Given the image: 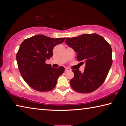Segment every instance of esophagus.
I'll use <instances>...</instances> for the list:
<instances>
[{"label":"esophagus","instance_id":"34e87169","mask_svg":"<svg viewBox=\"0 0 126 126\" xmlns=\"http://www.w3.org/2000/svg\"><path fill=\"white\" fill-rule=\"evenodd\" d=\"M71 71V69H70L69 68H65V72H68V71Z\"/></svg>","mask_w":126,"mask_h":126}]
</instances>
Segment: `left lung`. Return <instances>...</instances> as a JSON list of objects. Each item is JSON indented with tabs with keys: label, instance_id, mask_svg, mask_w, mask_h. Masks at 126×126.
I'll use <instances>...</instances> for the list:
<instances>
[{
	"label": "left lung",
	"instance_id": "8db88e82",
	"mask_svg": "<svg viewBox=\"0 0 126 126\" xmlns=\"http://www.w3.org/2000/svg\"><path fill=\"white\" fill-rule=\"evenodd\" d=\"M65 43L77 54L78 61H84L86 67L81 73L73 69L74 77L70 84L74 91L88 93L94 91L103 83L112 64V51L110 44L97 34L67 38Z\"/></svg>",
	"mask_w": 126,
	"mask_h": 126
}]
</instances>
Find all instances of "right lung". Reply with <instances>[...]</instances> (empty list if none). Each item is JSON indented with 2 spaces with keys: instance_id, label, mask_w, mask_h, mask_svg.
I'll return each mask as SVG.
<instances>
[{
  "instance_id": "add662e5",
  "label": "right lung",
  "mask_w": 126,
  "mask_h": 126,
  "mask_svg": "<svg viewBox=\"0 0 126 126\" xmlns=\"http://www.w3.org/2000/svg\"><path fill=\"white\" fill-rule=\"evenodd\" d=\"M65 38H52L37 35L25 39L20 44L16 59L21 76L28 86L39 92L50 91L64 72L62 66L52 67L46 63L53 55L55 46L63 43Z\"/></svg>"
}]
</instances>
